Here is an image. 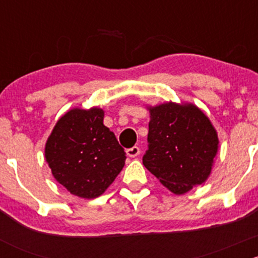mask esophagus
I'll return each instance as SVG.
<instances>
[{
    "label": "esophagus",
    "mask_w": 258,
    "mask_h": 258,
    "mask_svg": "<svg viewBox=\"0 0 258 258\" xmlns=\"http://www.w3.org/2000/svg\"><path fill=\"white\" fill-rule=\"evenodd\" d=\"M140 152H141V150H140L139 146H134V147L127 148V150H126L127 156H128V157H132V158L137 157V156L140 155Z\"/></svg>",
    "instance_id": "34e87169"
}]
</instances>
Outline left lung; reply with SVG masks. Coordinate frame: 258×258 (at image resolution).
<instances>
[{"mask_svg":"<svg viewBox=\"0 0 258 258\" xmlns=\"http://www.w3.org/2000/svg\"><path fill=\"white\" fill-rule=\"evenodd\" d=\"M145 167L176 195L204 183L217 153L209 117L194 105L168 102L150 108Z\"/></svg>","mask_w":258,"mask_h":258,"instance_id":"8db88e82","label":"left lung"}]
</instances>
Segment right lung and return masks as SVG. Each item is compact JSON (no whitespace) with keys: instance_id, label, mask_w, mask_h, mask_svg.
I'll return each instance as SVG.
<instances>
[{"instance_id":"add662e5","label":"right lung","mask_w":258,"mask_h":258,"mask_svg":"<svg viewBox=\"0 0 258 258\" xmlns=\"http://www.w3.org/2000/svg\"><path fill=\"white\" fill-rule=\"evenodd\" d=\"M57 182L72 195L95 199L102 195L124 166L126 152L103 124L101 108H74L57 121L45 148Z\"/></svg>"}]
</instances>
